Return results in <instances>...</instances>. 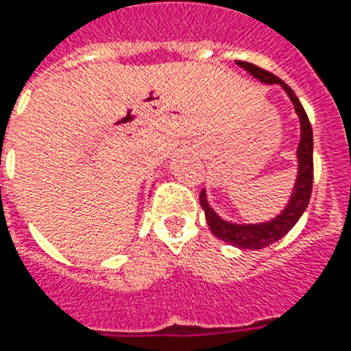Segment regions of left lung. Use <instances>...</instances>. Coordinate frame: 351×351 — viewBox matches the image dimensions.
Listing matches in <instances>:
<instances>
[{"label":"left lung","mask_w":351,"mask_h":351,"mask_svg":"<svg viewBox=\"0 0 351 351\" xmlns=\"http://www.w3.org/2000/svg\"><path fill=\"white\" fill-rule=\"evenodd\" d=\"M237 64L244 68L247 73H252L255 79H259L261 83L266 85H281L283 90L287 92V96L291 97V101L294 104L296 114L300 118V129H302V138L298 144V178L292 189V196L289 199V204L281 215H278L272 220L261 223H233L223 220L216 215V210L213 209L207 202V194L202 191L199 194V204L205 210V218L209 223L213 235L218 237L220 241L229 242L231 246L241 247V250H261L278 242L279 239L291 231L296 222L300 220V216L304 215V210L307 209L311 199V191H313V128L307 114H305L304 107L300 104L298 96L292 92L289 85H285L278 75L266 72L259 66L252 64V62H244V60H237Z\"/></svg>","instance_id":"obj_1"}]
</instances>
